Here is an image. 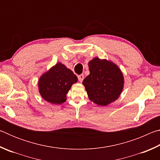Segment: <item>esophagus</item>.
I'll return each mask as SVG.
<instances>
[{
    "instance_id": "1",
    "label": "esophagus",
    "mask_w": 160,
    "mask_h": 160,
    "mask_svg": "<svg viewBox=\"0 0 160 160\" xmlns=\"http://www.w3.org/2000/svg\"><path fill=\"white\" fill-rule=\"evenodd\" d=\"M78 80L80 81V82H82V80H84V75H78Z\"/></svg>"
}]
</instances>
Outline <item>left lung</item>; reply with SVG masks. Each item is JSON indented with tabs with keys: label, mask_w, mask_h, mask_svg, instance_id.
Returning <instances> with one entry per match:
<instances>
[{
	"label": "left lung",
	"mask_w": 160,
	"mask_h": 160,
	"mask_svg": "<svg viewBox=\"0 0 160 160\" xmlns=\"http://www.w3.org/2000/svg\"><path fill=\"white\" fill-rule=\"evenodd\" d=\"M90 75L82 84L91 101L107 106L117 99L123 88V75L113 62L94 58L88 63Z\"/></svg>",
	"instance_id": "obj_1"
}]
</instances>
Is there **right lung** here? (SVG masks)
Returning <instances> with one entry per match:
<instances>
[{
  "label": "right lung",
  "instance_id": "obj_1",
  "mask_svg": "<svg viewBox=\"0 0 160 160\" xmlns=\"http://www.w3.org/2000/svg\"><path fill=\"white\" fill-rule=\"evenodd\" d=\"M78 78L71 70L61 63H56L39 80V91L48 102L61 104L66 101V94Z\"/></svg>",
  "mask_w": 160,
  "mask_h": 160
}]
</instances>
